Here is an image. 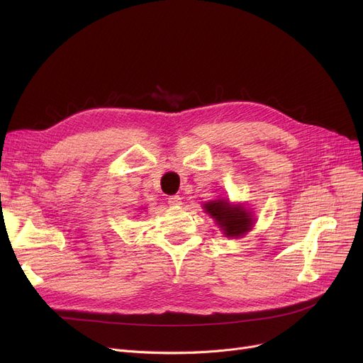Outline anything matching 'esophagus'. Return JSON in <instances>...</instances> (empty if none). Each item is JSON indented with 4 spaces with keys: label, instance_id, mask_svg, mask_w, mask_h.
<instances>
[{
    "label": "esophagus",
    "instance_id": "34e87169",
    "mask_svg": "<svg viewBox=\"0 0 363 363\" xmlns=\"http://www.w3.org/2000/svg\"><path fill=\"white\" fill-rule=\"evenodd\" d=\"M181 203H182V199H181L179 196H170V197L167 199V204H169L170 207H178Z\"/></svg>",
    "mask_w": 363,
    "mask_h": 363
}]
</instances>
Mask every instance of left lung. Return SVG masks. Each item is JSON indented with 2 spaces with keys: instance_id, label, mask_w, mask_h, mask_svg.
I'll return each mask as SVG.
<instances>
[{
  "instance_id": "left-lung-1",
  "label": "left lung",
  "mask_w": 363,
  "mask_h": 363,
  "mask_svg": "<svg viewBox=\"0 0 363 363\" xmlns=\"http://www.w3.org/2000/svg\"><path fill=\"white\" fill-rule=\"evenodd\" d=\"M204 207L228 237H240L252 230V218L242 207H231L228 201L222 200L212 201Z\"/></svg>"
}]
</instances>
